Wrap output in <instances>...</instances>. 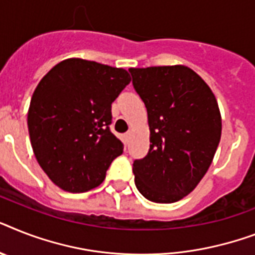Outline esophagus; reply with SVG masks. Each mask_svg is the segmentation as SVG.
<instances>
[{
  "instance_id": "1",
  "label": "esophagus",
  "mask_w": 255,
  "mask_h": 255,
  "mask_svg": "<svg viewBox=\"0 0 255 255\" xmlns=\"http://www.w3.org/2000/svg\"><path fill=\"white\" fill-rule=\"evenodd\" d=\"M129 137H131V132H126V133L123 134V138L126 142L129 141Z\"/></svg>"
}]
</instances>
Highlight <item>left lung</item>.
Here are the masks:
<instances>
[{
  "instance_id": "obj_1",
  "label": "left lung",
  "mask_w": 255,
  "mask_h": 255,
  "mask_svg": "<svg viewBox=\"0 0 255 255\" xmlns=\"http://www.w3.org/2000/svg\"><path fill=\"white\" fill-rule=\"evenodd\" d=\"M128 70L148 111L152 142L148 154L133 161L134 185L150 202H178L204 177L220 142L216 98L183 65Z\"/></svg>"
}]
</instances>
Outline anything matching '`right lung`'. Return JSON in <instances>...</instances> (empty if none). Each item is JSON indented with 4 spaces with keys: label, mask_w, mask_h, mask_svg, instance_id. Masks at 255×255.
Instances as JSON below:
<instances>
[{
    "label": "right lung",
    "mask_w": 255,
    "mask_h": 255,
    "mask_svg": "<svg viewBox=\"0 0 255 255\" xmlns=\"http://www.w3.org/2000/svg\"><path fill=\"white\" fill-rule=\"evenodd\" d=\"M131 77L127 70L82 59L61 61L31 98V145L49 179L68 192L97 187L124 144L111 132V103Z\"/></svg>",
    "instance_id": "add662e5"
}]
</instances>
